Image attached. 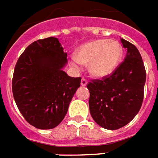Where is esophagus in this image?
Wrapping results in <instances>:
<instances>
[{
  "label": "esophagus",
  "mask_w": 158,
  "mask_h": 158,
  "mask_svg": "<svg viewBox=\"0 0 158 158\" xmlns=\"http://www.w3.org/2000/svg\"><path fill=\"white\" fill-rule=\"evenodd\" d=\"M87 83H88V81H87V79H84V78H82V79H81V85L84 87V86L87 85Z\"/></svg>",
  "instance_id": "34e87169"
}]
</instances>
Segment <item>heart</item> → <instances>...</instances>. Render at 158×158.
Returning <instances> with one entry per match:
<instances>
[{"instance_id": "heart-1", "label": "heart", "mask_w": 158, "mask_h": 158, "mask_svg": "<svg viewBox=\"0 0 158 158\" xmlns=\"http://www.w3.org/2000/svg\"><path fill=\"white\" fill-rule=\"evenodd\" d=\"M123 48L117 40L99 39L84 44L78 49L71 65L79 70L81 64H88V71L96 78H103L112 74L119 66Z\"/></svg>"}]
</instances>
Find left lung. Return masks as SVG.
Returning a JSON list of instances; mask_svg holds the SVG:
<instances>
[{"label":"left lung","mask_w":158,"mask_h":158,"mask_svg":"<svg viewBox=\"0 0 158 158\" xmlns=\"http://www.w3.org/2000/svg\"><path fill=\"white\" fill-rule=\"evenodd\" d=\"M121 42L127 49L124 61L109 76L88 83L89 110L101 127L117 130L130 123L140 110L146 72L141 55L134 44Z\"/></svg>","instance_id":"8db88e82"}]
</instances>
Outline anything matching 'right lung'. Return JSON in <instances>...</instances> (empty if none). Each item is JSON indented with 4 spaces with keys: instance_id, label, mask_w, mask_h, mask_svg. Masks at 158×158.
<instances>
[{
    "instance_id": "obj_1",
    "label": "right lung",
    "mask_w": 158,
    "mask_h": 158,
    "mask_svg": "<svg viewBox=\"0 0 158 158\" xmlns=\"http://www.w3.org/2000/svg\"><path fill=\"white\" fill-rule=\"evenodd\" d=\"M67 54L57 38L33 42L19 57L12 80L13 96L26 121L38 129L60 124L80 86L81 78L62 69Z\"/></svg>"
}]
</instances>
